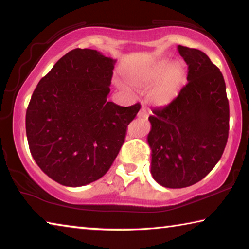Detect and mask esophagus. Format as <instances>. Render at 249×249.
<instances>
[{
  "instance_id": "34e87169",
  "label": "esophagus",
  "mask_w": 249,
  "mask_h": 249,
  "mask_svg": "<svg viewBox=\"0 0 249 249\" xmlns=\"http://www.w3.org/2000/svg\"><path fill=\"white\" fill-rule=\"evenodd\" d=\"M137 116L140 117V119H147V117H148V112H147V109L145 107H142L140 109V112H138Z\"/></svg>"
}]
</instances>
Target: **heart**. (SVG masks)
Listing matches in <instances>:
<instances>
[{
	"instance_id": "obj_1",
	"label": "heart",
	"mask_w": 249,
	"mask_h": 249,
	"mask_svg": "<svg viewBox=\"0 0 249 249\" xmlns=\"http://www.w3.org/2000/svg\"><path fill=\"white\" fill-rule=\"evenodd\" d=\"M185 68L182 62L161 60L156 62L142 75L140 82L144 86H154L150 101L156 105H166L178 95L185 81Z\"/></svg>"
}]
</instances>
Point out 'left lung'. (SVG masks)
<instances>
[{"label": "left lung", "instance_id": "obj_1", "mask_svg": "<svg viewBox=\"0 0 249 249\" xmlns=\"http://www.w3.org/2000/svg\"><path fill=\"white\" fill-rule=\"evenodd\" d=\"M188 83L163 107L153 109L147 136L150 172L166 188L199 182L221 159L229 138L230 107L220 69L199 49L178 46Z\"/></svg>", "mask_w": 249, "mask_h": 249}]
</instances>
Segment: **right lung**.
<instances>
[{
	"mask_svg": "<svg viewBox=\"0 0 249 249\" xmlns=\"http://www.w3.org/2000/svg\"><path fill=\"white\" fill-rule=\"evenodd\" d=\"M116 60L73 49L41 78L26 111L29 150L49 178L82 187L107 174L141 104L107 101Z\"/></svg>",
	"mask_w": 249,
	"mask_h": 249,
	"instance_id": "add662e5",
	"label": "right lung"
}]
</instances>
